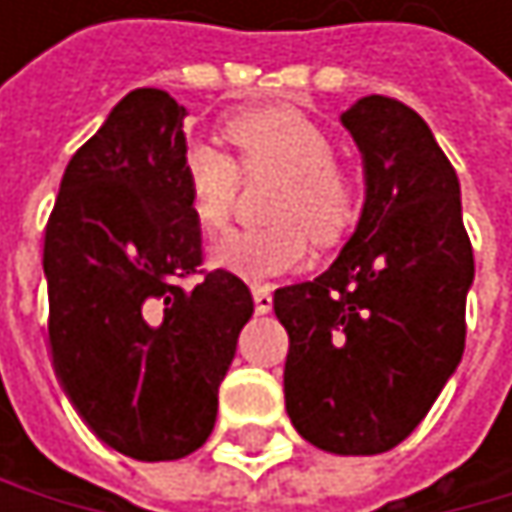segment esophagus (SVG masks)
Returning a JSON list of instances; mask_svg holds the SVG:
<instances>
[{
	"mask_svg": "<svg viewBox=\"0 0 512 512\" xmlns=\"http://www.w3.org/2000/svg\"><path fill=\"white\" fill-rule=\"evenodd\" d=\"M252 296H255L257 314H269V311H272V293H269L266 287H255V290H252Z\"/></svg>",
	"mask_w": 512,
	"mask_h": 512,
	"instance_id": "34e87169",
	"label": "esophagus"
}]
</instances>
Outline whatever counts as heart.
Returning <instances> with one entry per match:
<instances>
[{
    "label": "heart",
    "instance_id": "obj_1",
    "mask_svg": "<svg viewBox=\"0 0 512 512\" xmlns=\"http://www.w3.org/2000/svg\"><path fill=\"white\" fill-rule=\"evenodd\" d=\"M225 136L246 171L281 174V183L269 204L278 222L222 237L210 249L216 269L260 284L308 257V234L317 243H335L353 225L356 189L335 165L332 136L308 112L290 103L243 109L225 121ZM180 168L195 222L210 234L222 231L237 198V162L213 145L192 142Z\"/></svg>",
    "mask_w": 512,
    "mask_h": 512
}]
</instances>
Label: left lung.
Instances as JSON below:
<instances>
[{
	"label": "left lung",
	"mask_w": 512,
	"mask_h": 512,
	"mask_svg": "<svg viewBox=\"0 0 512 512\" xmlns=\"http://www.w3.org/2000/svg\"><path fill=\"white\" fill-rule=\"evenodd\" d=\"M364 168V204L341 255L278 287L287 329L284 403L296 433L338 457L400 445L465 350L474 255L460 180L427 121L370 94L341 115Z\"/></svg>",
	"instance_id": "1"
}]
</instances>
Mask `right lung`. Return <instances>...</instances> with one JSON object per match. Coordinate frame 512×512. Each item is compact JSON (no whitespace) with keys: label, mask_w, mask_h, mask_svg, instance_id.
<instances>
[{"label":"right lung","mask_w":512,"mask_h":512,"mask_svg":"<svg viewBox=\"0 0 512 512\" xmlns=\"http://www.w3.org/2000/svg\"><path fill=\"white\" fill-rule=\"evenodd\" d=\"M183 118L168 91H130L70 156L44 237L58 382L100 442L142 462L207 442L255 311L225 269L180 287L201 263Z\"/></svg>","instance_id":"right-lung-1"}]
</instances>
